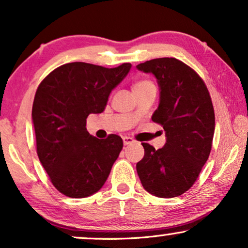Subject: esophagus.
Wrapping results in <instances>:
<instances>
[{"label": "esophagus", "mask_w": 248, "mask_h": 248, "mask_svg": "<svg viewBox=\"0 0 248 248\" xmlns=\"http://www.w3.org/2000/svg\"><path fill=\"white\" fill-rule=\"evenodd\" d=\"M122 140H124V145H129V144L135 142V140H134L133 139H131V137H127V136L122 137Z\"/></svg>", "instance_id": "esophagus-1"}]
</instances>
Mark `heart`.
<instances>
[{
  "label": "heart",
  "instance_id": "1",
  "mask_svg": "<svg viewBox=\"0 0 248 248\" xmlns=\"http://www.w3.org/2000/svg\"><path fill=\"white\" fill-rule=\"evenodd\" d=\"M149 84H153L152 82H150V81L147 80H142V81H139V82H136L134 84L133 89H136V88H140V87H144V86H149Z\"/></svg>",
  "mask_w": 248,
  "mask_h": 248
}]
</instances>
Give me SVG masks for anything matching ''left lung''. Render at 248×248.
Listing matches in <instances>:
<instances>
[{
  "instance_id": "8db88e82",
  "label": "left lung",
  "mask_w": 248,
  "mask_h": 248,
  "mask_svg": "<svg viewBox=\"0 0 248 248\" xmlns=\"http://www.w3.org/2000/svg\"><path fill=\"white\" fill-rule=\"evenodd\" d=\"M136 68L156 79L160 97L152 120L166 134L161 149L142 143L137 174L149 193L174 198L193 186L211 153L215 130L211 96L202 78L176 58L152 59Z\"/></svg>"
}]
</instances>
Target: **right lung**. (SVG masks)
Wrapping results in <instances>:
<instances>
[{"label":"right lung","instance_id":"1","mask_svg":"<svg viewBox=\"0 0 248 248\" xmlns=\"http://www.w3.org/2000/svg\"><path fill=\"white\" fill-rule=\"evenodd\" d=\"M130 68L129 62L114 68L68 62L37 88L32 108L37 155L52 184L65 196L86 198L108 180L124 142L118 135L93 137L87 131V118L104 111L109 93Z\"/></svg>","mask_w":248,"mask_h":248}]
</instances>
